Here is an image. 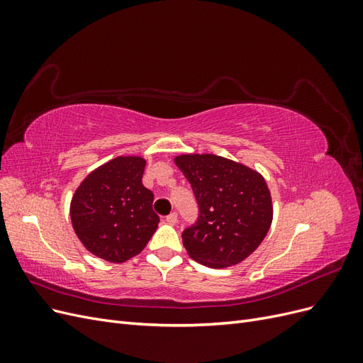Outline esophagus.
<instances>
[{
    "label": "esophagus",
    "instance_id": "34e87169",
    "mask_svg": "<svg viewBox=\"0 0 363 363\" xmlns=\"http://www.w3.org/2000/svg\"><path fill=\"white\" fill-rule=\"evenodd\" d=\"M167 223H168L169 225H174V224H177V213H175V212L169 213V215L167 216Z\"/></svg>",
    "mask_w": 363,
    "mask_h": 363
}]
</instances>
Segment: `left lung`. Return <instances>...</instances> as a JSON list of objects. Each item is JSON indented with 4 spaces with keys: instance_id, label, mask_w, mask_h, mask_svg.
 I'll return each mask as SVG.
<instances>
[{
    "instance_id": "left-lung-1",
    "label": "left lung",
    "mask_w": 363,
    "mask_h": 363,
    "mask_svg": "<svg viewBox=\"0 0 363 363\" xmlns=\"http://www.w3.org/2000/svg\"><path fill=\"white\" fill-rule=\"evenodd\" d=\"M199 201V221L183 232L191 259L208 268L238 265L256 251L272 223V199L263 175L216 155L174 157Z\"/></svg>"
}]
</instances>
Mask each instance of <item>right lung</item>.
<instances>
[{
  "mask_svg": "<svg viewBox=\"0 0 363 363\" xmlns=\"http://www.w3.org/2000/svg\"><path fill=\"white\" fill-rule=\"evenodd\" d=\"M147 160L118 156L84 177L75 189L69 215L83 247L94 256L124 263L138 256L159 225L155 195L142 184Z\"/></svg>",
  "mask_w": 363,
  "mask_h": 363,
  "instance_id": "obj_1",
  "label": "right lung"
}]
</instances>
